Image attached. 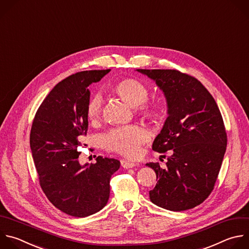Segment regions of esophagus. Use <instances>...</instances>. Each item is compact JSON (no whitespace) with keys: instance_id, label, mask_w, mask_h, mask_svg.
Masks as SVG:
<instances>
[{"instance_id":"1","label":"esophagus","mask_w":249,"mask_h":249,"mask_svg":"<svg viewBox=\"0 0 249 249\" xmlns=\"http://www.w3.org/2000/svg\"><path fill=\"white\" fill-rule=\"evenodd\" d=\"M121 166L125 169H129V168H133L136 166V163L134 162H131V161H128V160H125V159H122L121 161Z\"/></svg>"}]
</instances>
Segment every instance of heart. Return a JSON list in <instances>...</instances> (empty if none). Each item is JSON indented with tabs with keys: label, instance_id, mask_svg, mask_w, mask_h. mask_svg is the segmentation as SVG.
I'll return each instance as SVG.
<instances>
[{
	"label": "heart",
	"instance_id": "b5f03b06",
	"mask_svg": "<svg viewBox=\"0 0 249 249\" xmlns=\"http://www.w3.org/2000/svg\"><path fill=\"white\" fill-rule=\"evenodd\" d=\"M112 91L126 104L136 107V113L144 120L155 122L165 114L163 101L148 100V87L136 78L125 77L119 80L112 87ZM102 112L103 99L99 94L93 95L86 107L89 121L92 123L99 121ZM148 140L149 134L144 128L131 125L112 129L103 137V143L108 150L116 151L127 157H136Z\"/></svg>",
	"mask_w": 249,
	"mask_h": 249
}]
</instances>
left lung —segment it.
<instances>
[{
  "label": "left lung",
  "instance_id": "1",
  "mask_svg": "<svg viewBox=\"0 0 249 249\" xmlns=\"http://www.w3.org/2000/svg\"><path fill=\"white\" fill-rule=\"evenodd\" d=\"M137 70L163 91L169 114L152 149L171 155L165 168L158 162L146 164L157 180L149 199L171 211L194 208L212 193L226 151L227 133L219 107L194 76L176 69Z\"/></svg>",
  "mask_w": 249,
  "mask_h": 249
}]
</instances>
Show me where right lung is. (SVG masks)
<instances>
[{
    "label": "right lung",
    "mask_w": 249,
    "mask_h": 249,
    "mask_svg": "<svg viewBox=\"0 0 249 249\" xmlns=\"http://www.w3.org/2000/svg\"><path fill=\"white\" fill-rule=\"evenodd\" d=\"M110 69L81 71L63 79L45 98L33 119L30 147L40 186L48 199L67 215L83 218L103 209L109 198L114 158L98 156L85 168L78 161L87 135L89 86Z\"/></svg>",
    "instance_id": "obj_1"
}]
</instances>
